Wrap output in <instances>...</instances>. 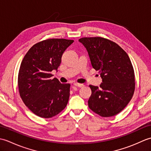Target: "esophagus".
<instances>
[{"mask_svg": "<svg viewBox=\"0 0 151 151\" xmlns=\"http://www.w3.org/2000/svg\"><path fill=\"white\" fill-rule=\"evenodd\" d=\"M74 86H76V87H79V88L84 87V85H83V84H78V83H76V82L74 83Z\"/></svg>", "mask_w": 151, "mask_h": 151, "instance_id": "obj_1", "label": "esophagus"}]
</instances>
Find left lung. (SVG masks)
<instances>
[{
    "label": "left lung",
    "instance_id": "obj_1",
    "mask_svg": "<svg viewBox=\"0 0 151 151\" xmlns=\"http://www.w3.org/2000/svg\"><path fill=\"white\" fill-rule=\"evenodd\" d=\"M79 41L86 48L93 67L102 79L99 88L89 85L91 95L88 106L101 117L114 116L127 106L135 90L130 58L119 45L104 37H82Z\"/></svg>",
    "mask_w": 151,
    "mask_h": 151
}]
</instances>
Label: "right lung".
Masks as SVG:
<instances>
[{
  "instance_id": "add662e5",
  "label": "right lung",
  "mask_w": 151,
  "mask_h": 151,
  "mask_svg": "<svg viewBox=\"0 0 151 151\" xmlns=\"http://www.w3.org/2000/svg\"><path fill=\"white\" fill-rule=\"evenodd\" d=\"M73 40L49 39L32 47L22 60L18 74V88L24 104L42 118H51L66 107L70 84L51 79L54 69L62 62L64 51Z\"/></svg>"
}]
</instances>
